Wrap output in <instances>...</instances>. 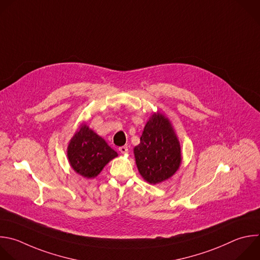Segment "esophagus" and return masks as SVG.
I'll return each instance as SVG.
<instances>
[{
    "label": "esophagus",
    "mask_w": 260,
    "mask_h": 260,
    "mask_svg": "<svg viewBox=\"0 0 260 260\" xmlns=\"http://www.w3.org/2000/svg\"><path fill=\"white\" fill-rule=\"evenodd\" d=\"M118 150H119V152H120L121 154H126V153H128V149H127L126 146H121V147L118 148Z\"/></svg>",
    "instance_id": "1"
}]
</instances>
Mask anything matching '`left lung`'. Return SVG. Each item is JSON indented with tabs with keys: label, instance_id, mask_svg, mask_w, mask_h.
<instances>
[{
	"label": "left lung",
	"instance_id": "8db88e82",
	"mask_svg": "<svg viewBox=\"0 0 260 260\" xmlns=\"http://www.w3.org/2000/svg\"><path fill=\"white\" fill-rule=\"evenodd\" d=\"M134 154L140 175L150 184L162 183L176 174L182 162L181 145L168 118L152 114Z\"/></svg>",
	"mask_w": 260,
	"mask_h": 260
}]
</instances>
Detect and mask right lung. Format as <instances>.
<instances>
[{
	"label": "right lung",
	"mask_w": 260,
	"mask_h": 260,
	"mask_svg": "<svg viewBox=\"0 0 260 260\" xmlns=\"http://www.w3.org/2000/svg\"><path fill=\"white\" fill-rule=\"evenodd\" d=\"M117 153L104 139L82 124L69 142L67 157L73 170L86 179L96 178Z\"/></svg>",
	"instance_id": "1"
}]
</instances>
